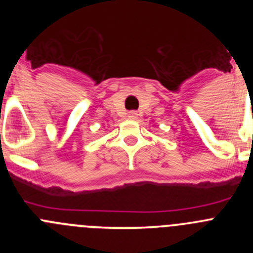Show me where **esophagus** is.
<instances>
[{"mask_svg": "<svg viewBox=\"0 0 253 253\" xmlns=\"http://www.w3.org/2000/svg\"><path fill=\"white\" fill-rule=\"evenodd\" d=\"M137 115L138 114L135 113V111H131V113H129V118H130V119H135V118H137Z\"/></svg>", "mask_w": 253, "mask_h": 253, "instance_id": "esophagus-1", "label": "esophagus"}]
</instances>
